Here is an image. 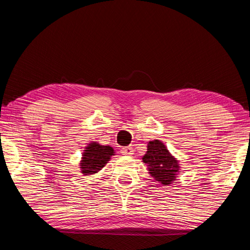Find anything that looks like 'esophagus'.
I'll use <instances>...</instances> for the list:
<instances>
[{
	"label": "esophagus",
	"instance_id": "1",
	"mask_svg": "<svg viewBox=\"0 0 250 250\" xmlns=\"http://www.w3.org/2000/svg\"><path fill=\"white\" fill-rule=\"evenodd\" d=\"M121 153L125 156H131L133 155V148L132 147H124L121 149Z\"/></svg>",
	"mask_w": 250,
	"mask_h": 250
}]
</instances>
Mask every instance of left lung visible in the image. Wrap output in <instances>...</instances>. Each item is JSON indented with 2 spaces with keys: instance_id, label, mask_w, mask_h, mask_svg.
I'll use <instances>...</instances> for the list:
<instances>
[{
  "instance_id": "obj_1",
  "label": "left lung",
  "mask_w": 250,
  "mask_h": 250,
  "mask_svg": "<svg viewBox=\"0 0 250 250\" xmlns=\"http://www.w3.org/2000/svg\"><path fill=\"white\" fill-rule=\"evenodd\" d=\"M143 162L147 164L151 176L162 185L167 186L176 179V174L179 171L178 162L159 140L148 143Z\"/></svg>"
}]
</instances>
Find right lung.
I'll list each match as a JSON object with an SVG mask.
<instances>
[{
    "label": "right lung",
    "instance_id": "add662e5",
    "mask_svg": "<svg viewBox=\"0 0 250 250\" xmlns=\"http://www.w3.org/2000/svg\"><path fill=\"white\" fill-rule=\"evenodd\" d=\"M113 155L114 149L110 146H102L98 143H91L83 155L81 162L82 173L83 175H91L99 172Z\"/></svg>",
    "mask_w": 250,
    "mask_h": 250
}]
</instances>
